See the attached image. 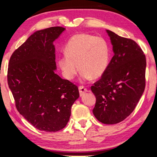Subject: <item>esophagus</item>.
Instances as JSON below:
<instances>
[{"mask_svg": "<svg viewBox=\"0 0 157 157\" xmlns=\"http://www.w3.org/2000/svg\"><path fill=\"white\" fill-rule=\"evenodd\" d=\"M78 89H79V93H80V96H83L86 92L88 91L87 88L83 86H80L78 87Z\"/></svg>", "mask_w": 157, "mask_h": 157, "instance_id": "obj_1", "label": "esophagus"}]
</instances>
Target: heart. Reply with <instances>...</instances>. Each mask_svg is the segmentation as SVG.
Listing matches in <instances>:
<instances>
[{
    "label": "heart",
    "instance_id": "obj_1",
    "mask_svg": "<svg viewBox=\"0 0 157 157\" xmlns=\"http://www.w3.org/2000/svg\"><path fill=\"white\" fill-rule=\"evenodd\" d=\"M66 56L59 59V65L64 76L73 79L78 72L83 80L98 78L106 71L110 62L111 51L109 43L102 36L88 33L73 36L66 44Z\"/></svg>",
    "mask_w": 157,
    "mask_h": 157
}]
</instances>
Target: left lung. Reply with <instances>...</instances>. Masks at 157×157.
<instances>
[{
  "label": "left lung",
  "mask_w": 157,
  "mask_h": 157,
  "mask_svg": "<svg viewBox=\"0 0 157 157\" xmlns=\"http://www.w3.org/2000/svg\"><path fill=\"white\" fill-rule=\"evenodd\" d=\"M106 31L114 55L105 74L91 87L96 98L93 113L103 124H115L132 113L142 96L147 60L134 40Z\"/></svg>",
  "instance_id": "obj_1"
}]
</instances>
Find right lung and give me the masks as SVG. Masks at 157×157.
Masks as SVG:
<instances>
[{"instance_id": "add662e5", "label": "right lung", "mask_w": 157, "mask_h": 157, "mask_svg": "<svg viewBox=\"0 0 157 157\" xmlns=\"http://www.w3.org/2000/svg\"><path fill=\"white\" fill-rule=\"evenodd\" d=\"M64 30L56 26L35 32L13 53L8 63V84L17 110L34 127L46 132L65 127L79 97L78 86L55 73L53 42Z\"/></svg>"}]
</instances>
